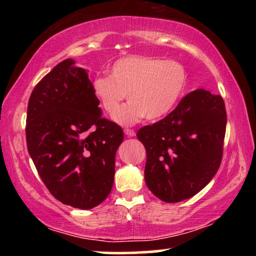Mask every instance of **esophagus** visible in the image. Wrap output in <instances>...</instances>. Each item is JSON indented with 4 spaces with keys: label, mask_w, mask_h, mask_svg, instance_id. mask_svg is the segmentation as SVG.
<instances>
[{
    "label": "esophagus",
    "mask_w": 256,
    "mask_h": 256,
    "mask_svg": "<svg viewBox=\"0 0 256 256\" xmlns=\"http://www.w3.org/2000/svg\"><path fill=\"white\" fill-rule=\"evenodd\" d=\"M124 134L128 136V138H132V136H135L136 135V132L132 130V129H128V128H126L124 129Z\"/></svg>",
    "instance_id": "34e87169"
}]
</instances>
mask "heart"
<instances>
[{
  "instance_id": "1",
  "label": "heart",
  "mask_w": 256,
  "mask_h": 256,
  "mask_svg": "<svg viewBox=\"0 0 256 256\" xmlns=\"http://www.w3.org/2000/svg\"><path fill=\"white\" fill-rule=\"evenodd\" d=\"M188 82L184 65L176 60L148 56H128L110 68V76H96L92 87L107 114L114 115L125 94L131 101L114 116L129 126L141 118L157 120L176 107Z\"/></svg>"
}]
</instances>
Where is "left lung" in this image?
<instances>
[{"instance_id":"left-lung-1","label":"left lung","mask_w":256,"mask_h":256,"mask_svg":"<svg viewBox=\"0 0 256 256\" xmlns=\"http://www.w3.org/2000/svg\"><path fill=\"white\" fill-rule=\"evenodd\" d=\"M226 122L222 98L198 88L162 120L140 128L149 190L160 200L178 202L204 188L222 163Z\"/></svg>"}]
</instances>
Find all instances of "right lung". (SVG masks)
<instances>
[{
    "mask_svg": "<svg viewBox=\"0 0 256 256\" xmlns=\"http://www.w3.org/2000/svg\"><path fill=\"white\" fill-rule=\"evenodd\" d=\"M73 64L59 62L34 86L26 146L50 194L62 204L90 210L110 194L124 130L101 116L88 73Z\"/></svg>",
    "mask_w": 256,
    "mask_h": 256,
    "instance_id": "1",
    "label": "right lung"
}]
</instances>
